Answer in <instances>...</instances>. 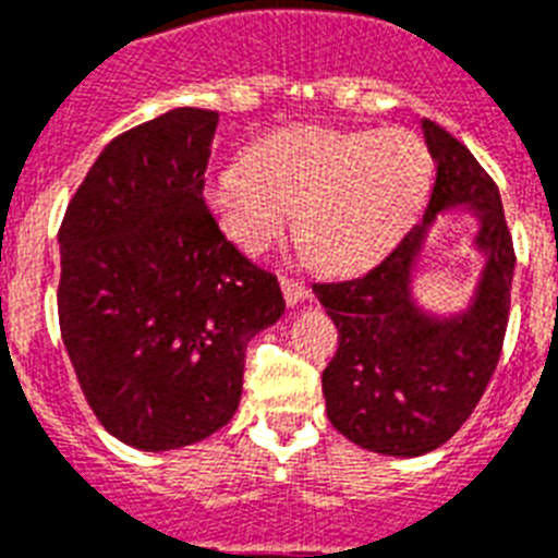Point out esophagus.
Returning a JSON list of instances; mask_svg holds the SVG:
<instances>
[{
    "label": "esophagus",
    "instance_id": "esophagus-1",
    "mask_svg": "<svg viewBox=\"0 0 558 558\" xmlns=\"http://www.w3.org/2000/svg\"><path fill=\"white\" fill-rule=\"evenodd\" d=\"M280 287H283V298H287L289 306L301 304L304 298H310V287H306L304 280L289 278V275H283V278H280Z\"/></svg>",
    "mask_w": 558,
    "mask_h": 558
}]
</instances>
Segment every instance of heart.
Returning a JSON list of instances; mask_svg holds the SVG:
<instances>
[{
    "mask_svg": "<svg viewBox=\"0 0 558 558\" xmlns=\"http://www.w3.org/2000/svg\"><path fill=\"white\" fill-rule=\"evenodd\" d=\"M432 156L414 133H341L292 126L263 138L248 165H226L205 185L214 217L243 252L298 236L327 271L371 266L399 243L425 202Z\"/></svg>",
    "mask_w": 558,
    "mask_h": 558,
    "instance_id": "heart-1",
    "label": "heart"
}]
</instances>
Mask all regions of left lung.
I'll return each mask as SVG.
<instances>
[{
  "label": "left lung",
  "mask_w": 558,
  "mask_h": 558,
  "mask_svg": "<svg viewBox=\"0 0 558 558\" xmlns=\"http://www.w3.org/2000/svg\"><path fill=\"white\" fill-rule=\"evenodd\" d=\"M423 130L437 165L423 226L362 278L313 283L339 327V350L322 373L327 416L348 440L390 458L437 449L475 411L501 359L515 271L493 177L446 126L425 118ZM451 204L482 210L478 244L490 260L473 310L458 323H434L410 304L407 275L424 226Z\"/></svg>",
  "instance_id": "1"
}]
</instances>
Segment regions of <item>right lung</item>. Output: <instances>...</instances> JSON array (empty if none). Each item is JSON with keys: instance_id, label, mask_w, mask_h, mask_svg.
<instances>
[{"instance_id": "right-lung-1", "label": "right lung", "mask_w": 558, "mask_h": 558, "mask_svg": "<svg viewBox=\"0 0 558 558\" xmlns=\"http://www.w3.org/2000/svg\"><path fill=\"white\" fill-rule=\"evenodd\" d=\"M217 121L182 107L112 138L60 222V336L100 425L142 451L219 432L287 310L202 196Z\"/></svg>"}]
</instances>
